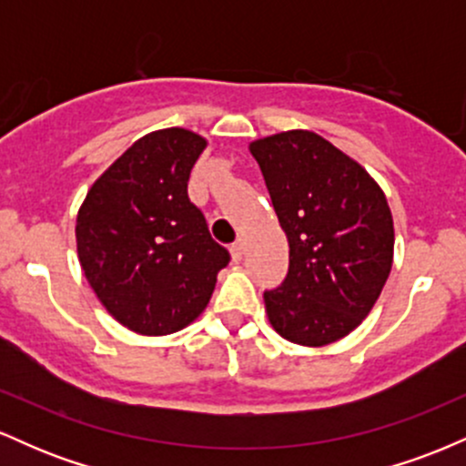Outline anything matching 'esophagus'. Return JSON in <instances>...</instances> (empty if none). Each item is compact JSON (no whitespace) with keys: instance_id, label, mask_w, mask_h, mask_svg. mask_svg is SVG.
I'll use <instances>...</instances> for the list:
<instances>
[{"instance_id":"34e87169","label":"esophagus","mask_w":466,"mask_h":466,"mask_svg":"<svg viewBox=\"0 0 466 466\" xmlns=\"http://www.w3.org/2000/svg\"><path fill=\"white\" fill-rule=\"evenodd\" d=\"M243 251H245V248H243V243H240V240H237V243L229 248V254H232L234 263H240V258H243Z\"/></svg>"}]
</instances>
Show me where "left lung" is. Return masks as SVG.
<instances>
[{
	"instance_id": "8db88e82",
	"label": "left lung",
	"mask_w": 466,
	"mask_h": 466,
	"mask_svg": "<svg viewBox=\"0 0 466 466\" xmlns=\"http://www.w3.org/2000/svg\"><path fill=\"white\" fill-rule=\"evenodd\" d=\"M289 240V274L265 293L280 337L307 349L350 335L381 296L394 260L386 192L350 155L307 129L249 142Z\"/></svg>"
}]
</instances>
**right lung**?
<instances>
[{
  "label": "right lung",
  "instance_id": "add662e5",
  "mask_svg": "<svg viewBox=\"0 0 466 466\" xmlns=\"http://www.w3.org/2000/svg\"><path fill=\"white\" fill-rule=\"evenodd\" d=\"M206 147V137L181 127L147 133L78 208L83 274L111 318L137 335H170L195 322L229 263L186 190Z\"/></svg>",
  "mask_w": 466,
  "mask_h": 466
}]
</instances>
